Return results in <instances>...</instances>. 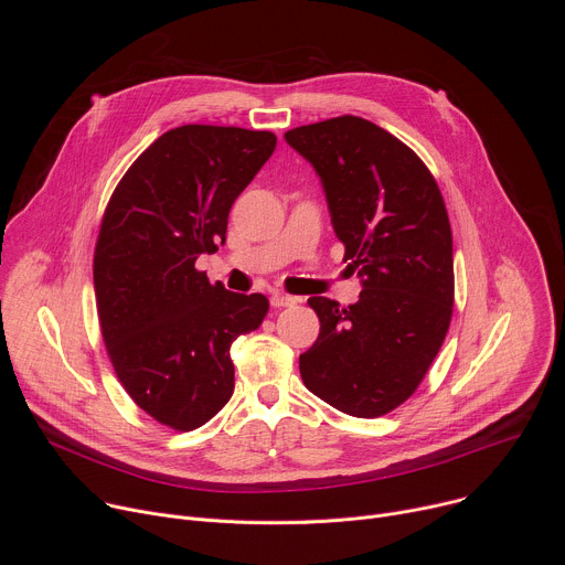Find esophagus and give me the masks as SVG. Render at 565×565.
<instances>
[{"label":"esophagus","instance_id":"obj_1","mask_svg":"<svg viewBox=\"0 0 565 565\" xmlns=\"http://www.w3.org/2000/svg\"><path fill=\"white\" fill-rule=\"evenodd\" d=\"M270 303H273V308H288V306H295V303H297V297L286 295V292H273Z\"/></svg>","mask_w":565,"mask_h":565}]
</instances>
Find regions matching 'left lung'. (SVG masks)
Returning a JSON list of instances; mask_svg holds the SVG:
<instances>
[{
    "instance_id": "obj_1",
    "label": "left lung",
    "mask_w": 565,
    "mask_h": 565,
    "mask_svg": "<svg viewBox=\"0 0 565 565\" xmlns=\"http://www.w3.org/2000/svg\"><path fill=\"white\" fill-rule=\"evenodd\" d=\"M284 138L317 172L344 262L362 281L349 308L308 299L319 335L299 355L301 380L349 416H384L418 388L451 321L454 248L443 194L423 160L371 120L340 116Z\"/></svg>"
}]
</instances>
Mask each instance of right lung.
<instances>
[{"mask_svg": "<svg viewBox=\"0 0 565 565\" xmlns=\"http://www.w3.org/2000/svg\"><path fill=\"white\" fill-rule=\"evenodd\" d=\"M275 134L183 125L127 170L103 216L94 286L103 340L136 405L192 431L232 397V342L262 327L268 299L210 284L194 264L225 244L227 214Z\"/></svg>", "mask_w": 565, "mask_h": 565, "instance_id": "obj_1", "label": "right lung"}]
</instances>
